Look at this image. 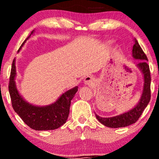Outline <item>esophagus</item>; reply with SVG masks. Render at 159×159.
Returning a JSON list of instances; mask_svg holds the SVG:
<instances>
[{
  "label": "esophagus",
  "instance_id": "esophagus-1",
  "mask_svg": "<svg viewBox=\"0 0 159 159\" xmlns=\"http://www.w3.org/2000/svg\"><path fill=\"white\" fill-rule=\"evenodd\" d=\"M84 84L88 86H93L95 84V78L92 76H87L84 80Z\"/></svg>",
  "mask_w": 159,
  "mask_h": 159
}]
</instances>
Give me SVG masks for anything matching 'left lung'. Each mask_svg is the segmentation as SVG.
<instances>
[{"label":"left lung","instance_id":"8db88e82","mask_svg":"<svg viewBox=\"0 0 159 159\" xmlns=\"http://www.w3.org/2000/svg\"><path fill=\"white\" fill-rule=\"evenodd\" d=\"M132 57L136 60L140 61L138 63L137 66L140 69L141 72L143 75V88L142 93L141 97L139 102L135 107H133L132 110L123 113V114L118 116H113V117H101L96 114V118L98 121L104 125L110 128H122L130 125L132 124L136 123L138 120L140 115L142 114L144 109L147 106L151 98L150 92V84L151 77L149 66L147 63L148 59L139 43L134 39V44L132 48Z\"/></svg>","mask_w":159,"mask_h":159}]
</instances>
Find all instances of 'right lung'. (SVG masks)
Listing matches in <instances>:
<instances>
[{"instance_id": "add662e5", "label": "right lung", "mask_w": 159, "mask_h": 159, "mask_svg": "<svg viewBox=\"0 0 159 159\" xmlns=\"http://www.w3.org/2000/svg\"><path fill=\"white\" fill-rule=\"evenodd\" d=\"M34 31V30H33L31 32V34ZM30 35L27 39L30 38ZM26 40L22 43L18 52H19ZM15 62L16 60L14 59L11 68L9 83V92L14 111L19 114L26 125L34 130H54L63 125L69 116L71 100L73 98L78 87H75L74 88L67 90L60 96L55 102L49 105L43 107L33 105L25 101L17 90L15 81L16 75Z\"/></svg>"}]
</instances>
